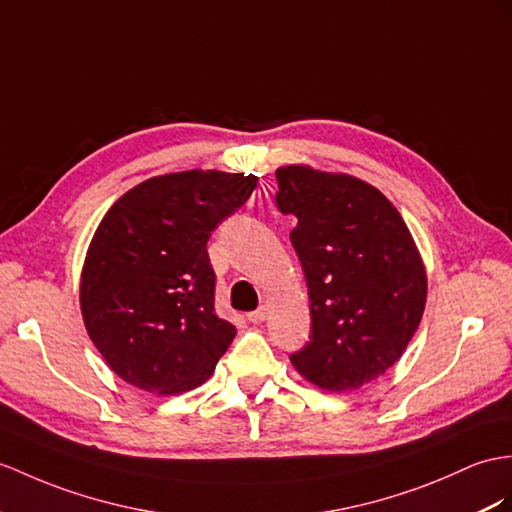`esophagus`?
<instances>
[{"label": "esophagus", "instance_id": "obj_1", "mask_svg": "<svg viewBox=\"0 0 512 512\" xmlns=\"http://www.w3.org/2000/svg\"><path fill=\"white\" fill-rule=\"evenodd\" d=\"M267 315H269L267 306H260L258 310H252V313H247V319L252 321V323H263L267 319Z\"/></svg>", "mask_w": 512, "mask_h": 512}]
</instances>
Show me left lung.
I'll use <instances>...</instances> for the list:
<instances>
[{
    "instance_id": "8db88e82",
    "label": "left lung",
    "mask_w": 512,
    "mask_h": 512,
    "mask_svg": "<svg viewBox=\"0 0 512 512\" xmlns=\"http://www.w3.org/2000/svg\"><path fill=\"white\" fill-rule=\"evenodd\" d=\"M276 202L295 215L313 334L291 356L323 391L378 380L404 354L426 308L428 273L406 221L384 193L347 173L310 165L276 171Z\"/></svg>"
}]
</instances>
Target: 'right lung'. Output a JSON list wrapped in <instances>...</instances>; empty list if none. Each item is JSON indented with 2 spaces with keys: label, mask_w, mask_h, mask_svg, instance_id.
<instances>
[{
  "label": "right lung",
  "mask_w": 512,
  "mask_h": 512,
  "mask_svg": "<svg viewBox=\"0 0 512 512\" xmlns=\"http://www.w3.org/2000/svg\"><path fill=\"white\" fill-rule=\"evenodd\" d=\"M256 176L189 169L149 178L110 206L80 276L84 328L121 380L156 395L213 376L236 328L215 313L206 243Z\"/></svg>",
  "instance_id": "obj_1"
}]
</instances>
